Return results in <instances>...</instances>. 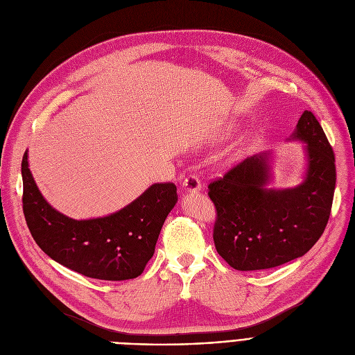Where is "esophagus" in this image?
I'll use <instances>...</instances> for the list:
<instances>
[{
  "instance_id": "34e87169",
  "label": "esophagus",
  "mask_w": 355,
  "mask_h": 355,
  "mask_svg": "<svg viewBox=\"0 0 355 355\" xmlns=\"http://www.w3.org/2000/svg\"><path fill=\"white\" fill-rule=\"evenodd\" d=\"M182 187H183V191H187V192H200L202 191L199 179L192 175L183 180Z\"/></svg>"
}]
</instances>
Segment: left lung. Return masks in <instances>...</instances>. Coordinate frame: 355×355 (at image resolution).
<instances>
[{
	"label": "left lung",
	"mask_w": 355,
	"mask_h": 355,
	"mask_svg": "<svg viewBox=\"0 0 355 355\" xmlns=\"http://www.w3.org/2000/svg\"><path fill=\"white\" fill-rule=\"evenodd\" d=\"M288 140L305 144V172L295 188H268L272 151L245 159L208 187L218 215L214 243L235 270L272 268L302 257L328 224L336 173L325 132L303 111Z\"/></svg>",
	"instance_id": "obj_1"
}]
</instances>
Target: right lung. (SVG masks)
I'll return each instance as SVG.
<instances>
[{
	"label": "right lung",
	"instance_id": "right-lung-1",
	"mask_svg": "<svg viewBox=\"0 0 355 355\" xmlns=\"http://www.w3.org/2000/svg\"><path fill=\"white\" fill-rule=\"evenodd\" d=\"M23 211L37 245L59 264L87 277L128 280L143 273L166 218L178 202L173 183H155L114 214L73 219L43 198L28 167L21 162Z\"/></svg>",
	"mask_w": 355,
	"mask_h": 355
}]
</instances>
